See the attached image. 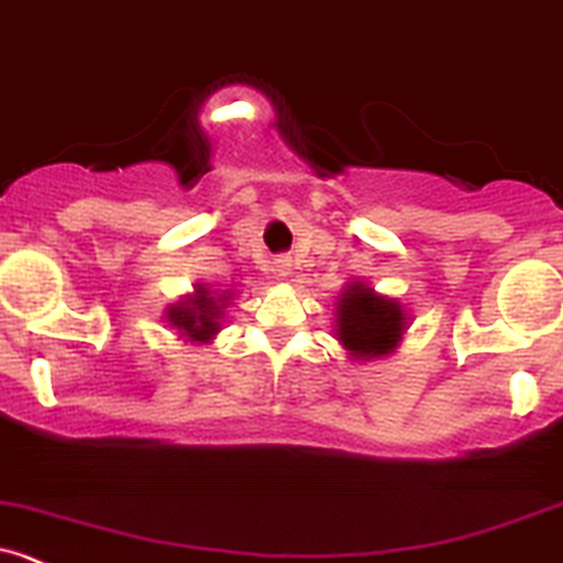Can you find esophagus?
Returning <instances> with one entry per match:
<instances>
[{
  "mask_svg": "<svg viewBox=\"0 0 563 563\" xmlns=\"http://www.w3.org/2000/svg\"><path fill=\"white\" fill-rule=\"evenodd\" d=\"M277 275L280 277H288L291 275V258H277Z\"/></svg>",
  "mask_w": 563,
  "mask_h": 563,
  "instance_id": "1",
  "label": "esophagus"
}]
</instances>
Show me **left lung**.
<instances>
[{"label":"left lung","mask_w":563,"mask_h":563,"mask_svg":"<svg viewBox=\"0 0 563 563\" xmlns=\"http://www.w3.org/2000/svg\"><path fill=\"white\" fill-rule=\"evenodd\" d=\"M410 329V316L399 299L377 294L361 280L342 286L334 307V340L351 361H375L396 353Z\"/></svg>","instance_id":"8db88e82"}]
</instances>
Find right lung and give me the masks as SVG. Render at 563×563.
<instances>
[{"mask_svg":"<svg viewBox=\"0 0 563 563\" xmlns=\"http://www.w3.org/2000/svg\"><path fill=\"white\" fill-rule=\"evenodd\" d=\"M232 291H212L207 283H197L191 294L180 297L164 310V321L177 331V340L191 342V345H210L223 327V312H227Z\"/></svg>","mask_w":563,"mask_h":563,"instance_id":"1","label":"right lung"}]
</instances>
